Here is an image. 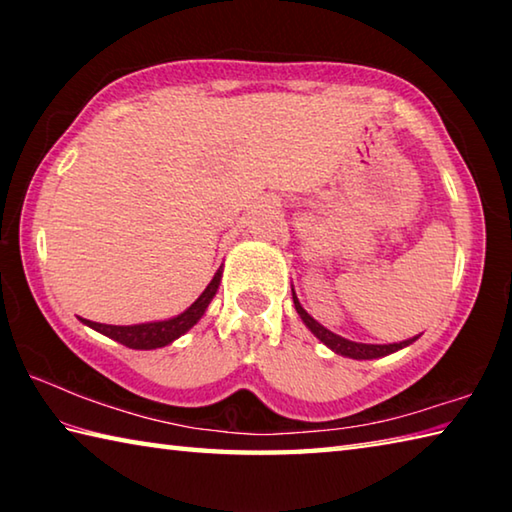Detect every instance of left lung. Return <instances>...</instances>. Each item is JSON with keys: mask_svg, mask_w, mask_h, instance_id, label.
I'll return each mask as SVG.
<instances>
[{"mask_svg": "<svg viewBox=\"0 0 512 512\" xmlns=\"http://www.w3.org/2000/svg\"><path fill=\"white\" fill-rule=\"evenodd\" d=\"M293 305H296L298 316L302 318V323L309 327V332L316 336L320 343H325L329 350L341 354V357H350V359H379V357H386V354H393L397 350L406 348V345H411L413 341H418V336H413V339H406L400 343H388V345H372V343H357V341H348L343 339V336L329 332L323 325H318L314 318H311L302 305L296 298V293H293Z\"/></svg>", "mask_w": 512, "mask_h": 512, "instance_id": "obj_1", "label": "left lung"}]
</instances>
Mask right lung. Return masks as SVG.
Instances as JSON below:
<instances>
[{
    "label": "right lung",
    "instance_id": "add662e5",
    "mask_svg": "<svg viewBox=\"0 0 512 512\" xmlns=\"http://www.w3.org/2000/svg\"><path fill=\"white\" fill-rule=\"evenodd\" d=\"M219 282H221V271H216L212 282L207 284V289L196 298V302L189 309H185L183 314L173 316L169 320H155V323H142V325H103V323H92V320L81 318L83 325H88L92 329H97L108 339L117 341L126 348L133 350H155V348H164V345L173 343L180 336L187 334L198 320L203 318L207 305H210L212 298L219 291Z\"/></svg>",
    "mask_w": 512,
    "mask_h": 512
}]
</instances>
